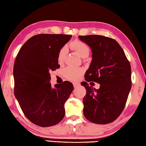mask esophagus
I'll return each instance as SVG.
<instances>
[{
    "mask_svg": "<svg viewBox=\"0 0 146 146\" xmlns=\"http://www.w3.org/2000/svg\"><path fill=\"white\" fill-rule=\"evenodd\" d=\"M73 85H74V87L76 88L77 87H79L80 84H79V83H78V82H74L73 83Z\"/></svg>",
    "mask_w": 146,
    "mask_h": 146,
    "instance_id": "1",
    "label": "esophagus"
}]
</instances>
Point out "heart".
<instances>
[{
	"label": "heart",
	"instance_id": "1",
	"mask_svg": "<svg viewBox=\"0 0 146 146\" xmlns=\"http://www.w3.org/2000/svg\"><path fill=\"white\" fill-rule=\"evenodd\" d=\"M70 48L74 50L82 58L88 57L90 53V48L85 43L79 40H76L69 44ZM66 55V48L62 47L58 54V62L61 64L64 62ZM82 73V70L80 68L72 66H68L64 70V76L71 81H77L79 79Z\"/></svg>",
	"mask_w": 146,
	"mask_h": 146
}]
</instances>
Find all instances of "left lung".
Masks as SVG:
<instances>
[{"mask_svg": "<svg viewBox=\"0 0 146 146\" xmlns=\"http://www.w3.org/2000/svg\"><path fill=\"white\" fill-rule=\"evenodd\" d=\"M90 47L92 61L85 79L100 84L98 90L82 82L86 94L83 98V113L97 124L115 121L123 111L131 89V67L117 41L101 35L79 36ZM93 83V82H91Z\"/></svg>", "mask_w": 146, "mask_h": 146, "instance_id": "left-lung-1", "label": "left lung"}]
</instances>
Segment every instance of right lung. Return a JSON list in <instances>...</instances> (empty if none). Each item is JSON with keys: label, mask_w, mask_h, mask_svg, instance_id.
I'll list each match as a JSON object with an SVG mask.
<instances>
[{"label": "right lung", "mask_w": 146, "mask_h": 146, "mask_svg": "<svg viewBox=\"0 0 146 146\" xmlns=\"http://www.w3.org/2000/svg\"><path fill=\"white\" fill-rule=\"evenodd\" d=\"M72 35L40 34L29 38L14 62V95L23 113L40 127L58 123L65 116L64 104L74 86L69 81L50 82V71L58 69V54Z\"/></svg>", "instance_id": "obj_1"}]
</instances>
